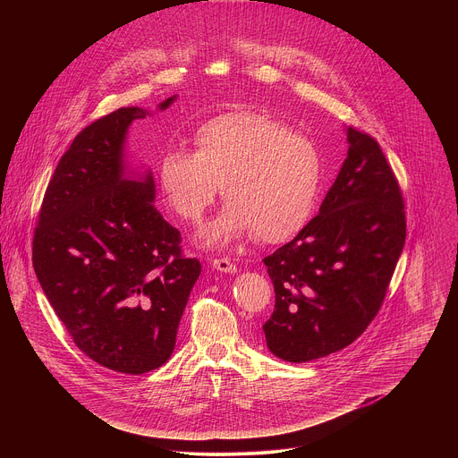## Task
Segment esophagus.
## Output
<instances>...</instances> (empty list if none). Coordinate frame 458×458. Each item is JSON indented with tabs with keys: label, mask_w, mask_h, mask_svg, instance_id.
<instances>
[{
	"label": "esophagus",
	"mask_w": 458,
	"mask_h": 458,
	"mask_svg": "<svg viewBox=\"0 0 458 458\" xmlns=\"http://www.w3.org/2000/svg\"><path fill=\"white\" fill-rule=\"evenodd\" d=\"M212 267L217 270V272H223V274H235L237 272V267L233 263H230L228 259L221 257V259H214L212 260Z\"/></svg>",
	"instance_id": "1"
}]
</instances>
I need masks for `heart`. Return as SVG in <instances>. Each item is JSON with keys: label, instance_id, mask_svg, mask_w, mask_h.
Segmentation results:
<instances>
[{"label": "heart", "instance_id": "1", "mask_svg": "<svg viewBox=\"0 0 458 458\" xmlns=\"http://www.w3.org/2000/svg\"><path fill=\"white\" fill-rule=\"evenodd\" d=\"M193 152L168 148L157 168L166 207L177 219L198 225L221 186L228 201L201 239L221 248L255 233L260 242H284L313 217L322 186L317 145L257 110H230L193 132Z\"/></svg>", "mask_w": 458, "mask_h": 458}]
</instances>
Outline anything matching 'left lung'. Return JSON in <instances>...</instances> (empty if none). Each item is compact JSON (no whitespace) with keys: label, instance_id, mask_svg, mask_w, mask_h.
Returning <instances> with one entry per match:
<instances>
[{"label":"left lung","instance_id":"obj_1","mask_svg":"<svg viewBox=\"0 0 458 458\" xmlns=\"http://www.w3.org/2000/svg\"><path fill=\"white\" fill-rule=\"evenodd\" d=\"M348 157L318 214L265 257L276 308L270 352L308 362L350 346L378 313L406 241L399 181L378 143L348 128Z\"/></svg>","mask_w":458,"mask_h":458}]
</instances>
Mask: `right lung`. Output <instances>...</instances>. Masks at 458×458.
<instances>
[{"mask_svg": "<svg viewBox=\"0 0 458 458\" xmlns=\"http://www.w3.org/2000/svg\"><path fill=\"white\" fill-rule=\"evenodd\" d=\"M147 114L124 106L81 130L50 177L32 241L38 281L76 346L128 375L170 359L201 274L156 208L152 174L124 172L128 126Z\"/></svg>", "mask_w": 458, "mask_h": 458, "instance_id": "obj_1", "label": "right lung"}]
</instances>
